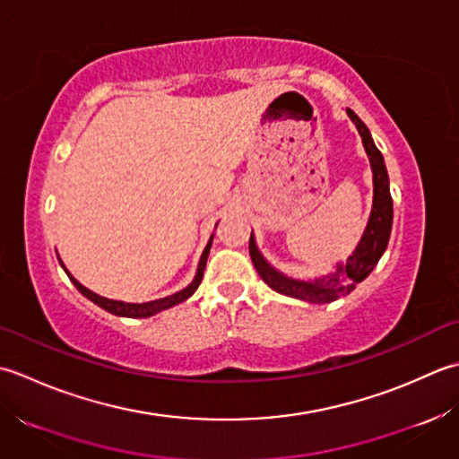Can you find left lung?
<instances>
[{
	"label": "left lung",
	"instance_id": "left-lung-1",
	"mask_svg": "<svg viewBox=\"0 0 459 459\" xmlns=\"http://www.w3.org/2000/svg\"><path fill=\"white\" fill-rule=\"evenodd\" d=\"M347 115L357 126L359 134L362 136L364 151L368 154L370 168H372V186H374V198H372V212L364 230L362 238L359 241L357 249L352 251V255L347 259V264H336V271L329 275L315 277V279H295L289 277L281 271H277L273 265L267 264V259L259 254L255 246L254 231L249 238V255L254 265L257 269L259 277L273 289V291L301 299V301L308 303H331L336 301L339 297L349 295L357 283L364 281L370 275V271L377 267L378 259L385 254L388 246L390 231H392V218H394V210H392V195H390V184H388V172L385 158H382L380 151L374 144L370 136V130L367 125L354 115L351 108H347Z\"/></svg>",
	"mask_w": 459,
	"mask_h": 459
}]
</instances>
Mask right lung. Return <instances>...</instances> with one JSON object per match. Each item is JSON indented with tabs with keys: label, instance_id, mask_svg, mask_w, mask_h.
<instances>
[{
	"label": "right lung",
	"instance_id": "right-lung-1",
	"mask_svg": "<svg viewBox=\"0 0 459 459\" xmlns=\"http://www.w3.org/2000/svg\"><path fill=\"white\" fill-rule=\"evenodd\" d=\"M212 239H213V236L210 238L208 246H205L204 254H202V257H200L198 271H195L194 281H192L188 287H186V289H182V291H178V293H174V295H168V297H164V299H156V301H148V303H125V301H115V299L100 297V295H97V293H92L91 289H87L85 285H81V283L77 281V279H74L67 269H65V265H63V264H61V265H63V269H65V273L69 275L73 285L77 287L79 291H81L82 295H85L87 299H91L92 303L99 305L100 308H105V311H108V313H112V315H118V316H130V319H146V316H152V315H156V313H160V311H164V308H170V307H174V305H178V303H182V301H186V299L194 295L195 289H198L200 283H202L204 269H205V261H208V255H210ZM59 261H61V259H59Z\"/></svg>",
	"mask_w": 459,
	"mask_h": 459
}]
</instances>
